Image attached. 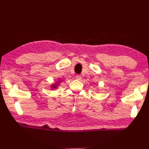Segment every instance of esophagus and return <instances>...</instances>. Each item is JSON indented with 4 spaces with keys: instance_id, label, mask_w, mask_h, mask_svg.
<instances>
[{
    "instance_id": "34e87169",
    "label": "esophagus",
    "mask_w": 149,
    "mask_h": 149,
    "mask_svg": "<svg viewBox=\"0 0 149 149\" xmlns=\"http://www.w3.org/2000/svg\"><path fill=\"white\" fill-rule=\"evenodd\" d=\"M76 79H77V80H81V79H82L81 75H76Z\"/></svg>"
}]
</instances>
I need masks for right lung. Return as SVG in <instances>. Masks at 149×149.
I'll list each match as a JSON object with an SVG mask.
<instances>
[{
	"label": "right lung",
	"instance_id": "add662e5",
	"mask_svg": "<svg viewBox=\"0 0 149 149\" xmlns=\"http://www.w3.org/2000/svg\"><path fill=\"white\" fill-rule=\"evenodd\" d=\"M57 85H58V84H54V85H52V88H56L57 87Z\"/></svg>",
	"mask_w": 149,
	"mask_h": 149
}]
</instances>
